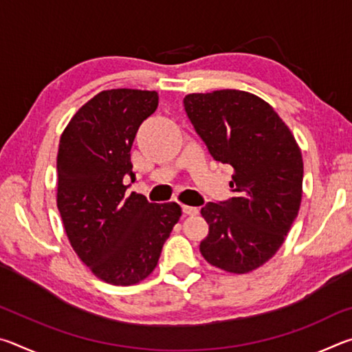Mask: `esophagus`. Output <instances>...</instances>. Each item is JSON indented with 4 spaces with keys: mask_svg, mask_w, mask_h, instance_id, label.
<instances>
[{
    "mask_svg": "<svg viewBox=\"0 0 352 352\" xmlns=\"http://www.w3.org/2000/svg\"><path fill=\"white\" fill-rule=\"evenodd\" d=\"M183 212L186 214V216H197L200 212V210L197 206H188V205H183Z\"/></svg>",
    "mask_w": 352,
    "mask_h": 352,
    "instance_id": "34e87169",
    "label": "esophagus"
}]
</instances>
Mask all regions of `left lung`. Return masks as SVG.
<instances>
[{
    "label": "left lung",
    "instance_id": "1",
    "mask_svg": "<svg viewBox=\"0 0 352 352\" xmlns=\"http://www.w3.org/2000/svg\"><path fill=\"white\" fill-rule=\"evenodd\" d=\"M183 105L211 157L234 169L233 197L201 208L210 233L200 253L225 272H252L278 252L300 211V147L278 113L252 93H195Z\"/></svg>",
    "mask_w": 352,
    "mask_h": 352
}]
</instances>
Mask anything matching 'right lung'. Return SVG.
Here are the masks:
<instances>
[{"mask_svg": "<svg viewBox=\"0 0 352 352\" xmlns=\"http://www.w3.org/2000/svg\"><path fill=\"white\" fill-rule=\"evenodd\" d=\"M157 107L155 91H102L76 113L58 144L57 208L65 231L83 264L113 285L151 275L182 216L174 201L126 194L124 177L135 182V135Z\"/></svg>", "mask_w": 352, "mask_h": 352, "instance_id": "add662e5", "label": "right lung"}]
</instances>
